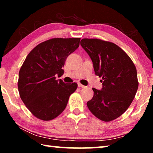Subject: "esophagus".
I'll return each instance as SVG.
<instances>
[{"label": "esophagus", "mask_w": 153, "mask_h": 153, "mask_svg": "<svg viewBox=\"0 0 153 153\" xmlns=\"http://www.w3.org/2000/svg\"><path fill=\"white\" fill-rule=\"evenodd\" d=\"M78 87L79 88H85L86 86H84V85H82V84H80V83H78Z\"/></svg>", "instance_id": "esophagus-1"}]
</instances>
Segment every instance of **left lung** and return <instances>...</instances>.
<instances>
[{
    "label": "left lung",
    "mask_w": 153,
    "mask_h": 153,
    "mask_svg": "<svg viewBox=\"0 0 153 153\" xmlns=\"http://www.w3.org/2000/svg\"><path fill=\"white\" fill-rule=\"evenodd\" d=\"M80 45L91 58L96 75L101 77L102 88H92L94 96L87 102L100 120L113 121L126 112L138 88L136 68L130 57L113 42L84 38Z\"/></svg>",
    "instance_id": "8db88e82"
}]
</instances>
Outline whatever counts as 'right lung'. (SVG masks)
I'll list each match as a JSON object with an SVG mask.
<instances>
[{"label": "right lung", "mask_w": 153, "mask_h": 153, "mask_svg": "<svg viewBox=\"0 0 153 153\" xmlns=\"http://www.w3.org/2000/svg\"><path fill=\"white\" fill-rule=\"evenodd\" d=\"M80 38H51L28 54L19 72L21 99L33 116L50 121L63 112L77 84H65L61 77L66 59L79 46Z\"/></svg>", "instance_id": "obj_1"}]
</instances>
